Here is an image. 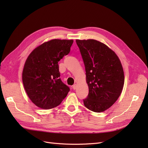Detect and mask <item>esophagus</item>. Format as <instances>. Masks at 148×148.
Segmentation results:
<instances>
[{
  "instance_id": "34e87169",
  "label": "esophagus",
  "mask_w": 148,
  "mask_h": 148,
  "mask_svg": "<svg viewBox=\"0 0 148 148\" xmlns=\"http://www.w3.org/2000/svg\"><path fill=\"white\" fill-rule=\"evenodd\" d=\"M76 88H77V84H74L73 85V89H75Z\"/></svg>"
}]
</instances>
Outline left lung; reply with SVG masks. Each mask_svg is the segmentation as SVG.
Segmentation results:
<instances>
[{
    "label": "left lung",
    "mask_w": 148,
    "mask_h": 148,
    "mask_svg": "<svg viewBox=\"0 0 148 148\" xmlns=\"http://www.w3.org/2000/svg\"><path fill=\"white\" fill-rule=\"evenodd\" d=\"M86 70L89 94L84 106L94 112H103L119 97L124 84L121 62L110 48L95 40H76Z\"/></svg>",
    "instance_id": "left-lung-1"
}]
</instances>
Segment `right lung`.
<instances>
[{
  "instance_id": "1",
  "label": "right lung",
  "mask_w": 148,
  "mask_h": 148,
  "mask_svg": "<svg viewBox=\"0 0 148 148\" xmlns=\"http://www.w3.org/2000/svg\"><path fill=\"white\" fill-rule=\"evenodd\" d=\"M73 40H52L35 49L27 58L23 83L32 102L42 109L59 106L69 88L60 79L58 62L70 51Z\"/></svg>"
}]
</instances>
